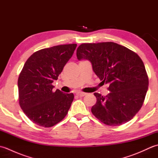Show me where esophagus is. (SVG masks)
<instances>
[{"mask_svg":"<svg viewBox=\"0 0 158 158\" xmlns=\"http://www.w3.org/2000/svg\"><path fill=\"white\" fill-rule=\"evenodd\" d=\"M76 94L78 96H80V97H83V96H85L86 95V93H84V92H77L76 93Z\"/></svg>","mask_w":158,"mask_h":158,"instance_id":"1","label":"esophagus"}]
</instances>
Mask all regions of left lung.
Returning <instances> with one entry per match:
<instances>
[{"mask_svg":"<svg viewBox=\"0 0 158 158\" xmlns=\"http://www.w3.org/2000/svg\"><path fill=\"white\" fill-rule=\"evenodd\" d=\"M79 60L91 62L100 81L109 85L106 96L94 93L92 113L108 126H120L132 119L141 108L149 79L140 57L117 43H83L77 49Z\"/></svg>","mask_w":158,"mask_h":158,"instance_id":"left-lung-1","label":"left lung"}]
</instances>
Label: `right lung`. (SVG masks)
<instances>
[{"label":"right lung","mask_w":158,"mask_h":158,"mask_svg":"<svg viewBox=\"0 0 158 158\" xmlns=\"http://www.w3.org/2000/svg\"><path fill=\"white\" fill-rule=\"evenodd\" d=\"M76 47L77 44H69L43 49L26 60L18 81L19 103L33 123L52 127L68 113L73 94H64L59 89L53 92L52 83L58 79Z\"/></svg>","instance_id":"add662e5"}]
</instances>
